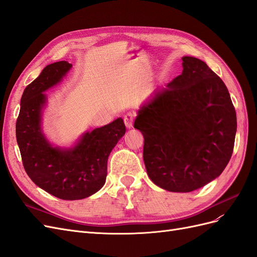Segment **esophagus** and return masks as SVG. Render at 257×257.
<instances>
[{
	"label": "esophagus",
	"mask_w": 257,
	"mask_h": 257,
	"mask_svg": "<svg viewBox=\"0 0 257 257\" xmlns=\"http://www.w3.org/2000/svg\"><path fill=\"white\" fill-rule=\"evenodd\" d=\"M134 120H135V113L133 112H127L125 115H124V123H125V126L127 128L133 127Z\"/></svg>",
	"instance_id": "1"
}]
</instances>
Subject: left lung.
<instances>
[{"label":"left lung","mask_w":257,"mask_h":257,"mask_svg":"<svg viewBox=\"0 0 257 257\" xmlns=\"http://www.w3.org/2000/svg\"><path fill=\"white\" fill-rule=\"evenodd\" d=\"M182 74L138 111L144 162L153 183L192 192L228 164L237 131L236 110L223 80L204 61L182 58Z\"/></svg>","instance_id":"1"}]
</instances>
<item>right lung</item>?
<instances>
[{"instance_id":"right-lung-1","label":"right lung","mask_w":257,"mask_h":257,"mask_svg":"<svg viewBox=\"0 0 257 257\" xmlns=\"http://www.w3.org/2000/svg\"><path fill=\"white\" fill-rule=\"evenodd\" d=\"M72 67L66 61L46 66L23 91L16 122V137L26 173L37 186L60 199L89 197L103 188L107 161L125 134L121 118L85 133L75 148L62 150L46 141L41 130L43 92L57 84Z\"/></svg>"}]
</instances>
